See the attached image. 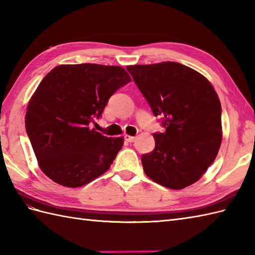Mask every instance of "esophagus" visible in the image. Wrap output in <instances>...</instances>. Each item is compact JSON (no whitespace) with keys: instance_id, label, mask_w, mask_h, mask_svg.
Returning <instances> with one entry per match:
<instances>
[{"instance_id":"34e87169","label":"esophagus","mask_w":255,"mask_h":255,"mask_svg":"<svg viewBox=\"0 0 255 255\" xmlns=\"http://www.w3.org/2000/svg\"><path fill=\"white\" fill-rule=\"evenodd\" d=\"M124 138H126V140H127V142H128V143H133L134 142V140H135V138H136V137H135V136H131V135H126V136H124Z\"/></svg>"}]
</instances>
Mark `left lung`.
<instances>
[{"mask_svg": "<svg viewBox=\"0 0 255 255\" xmlns=\"http://www.w3.org/2000/svg\"><path fill=\"white\" fill-rule=\"evenodd\" d=\"M127 70L154 115L165 119L166 131L152 134L155 149L142 156L146 175L171 190L195 183L215 160L223 139L222 106L213 85L177 62Z\"/></svg>", "mask_w": 255, "mask_h": 255, "instance_id": "1", "label": "left lung"}]
</instances>
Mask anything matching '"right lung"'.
I'll list each match as a JSON object with an SVG mask.
<instances>
[{"label": "right lung", "instance_id": "obj_1", "mask_svg": "<svg viewBox=\"0 0 255 255\" xmlns=\"http://www.w3.org/2000/svg\"><path fill=\"white\" fill-rule=\"evenodd\" d=\"M131 82L121 66L62 64L43 77L27 105L25 126L41 171L80 188L110 168L124 139L90 128L116 90Z\"/></svg>", "mask_w": 255, "mask_h": 255}]
</instances>
